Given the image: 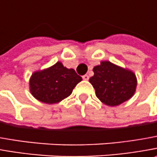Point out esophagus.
I'll return each mask as SVG.
<instances>
[{
	"instance_id": "34e87169",
	"label": "esophagus",
	"mask_w": 157,
	"mask_h": 157,
	"mask_svg": "<svg viewBox=\"0 0 157 157\" xmlns=\"http://www.w3.org/2000/svg\"><path fill=\"white\" fill-rule=\"evenodd\" d=\"M89 75H84L83 76H82V79H83L84 81H88V80H89Z\"/></svg>"
}]
</instances>
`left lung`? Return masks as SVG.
<instances>
[{
    "mask_svg": "<svg viewBox=\"0 0 157 157\" xmlns=\"http://www.w3.org/2000/svg\"><path fill=\"white\" fill-rule=\"evenodd\" d=\"M94 75L89 79L95 95L105 105L115 107L129 100L135 95L137 79L128 68L109 61H102L93 68Z\"/></svg>",
    "mask_w": 157,
    "mask_h": 157,
    "instance_id": "obj_1",
    "label": "left lung"
}]
</instances>
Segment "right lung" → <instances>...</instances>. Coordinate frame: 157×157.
<instances>
[{
    "label": "right lung",
    "instance_id": "right-lung-1",
    "mask_svg": "<svg viewBox=\"0 0 157 157\" xmlns=\"http://www.w3.org/2000/svg\"><path fill=\"white\" fill-rule=\"evenodd\" d=\"M82 80L73 68H67L61 62L49 68L37 70L29 79V91L36 100L55 104L71 95L74 88Z\"/></svg>",
    "mask_w": 157,
    "mask_h": 157
}]
</instances>
